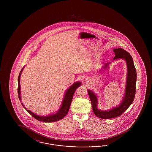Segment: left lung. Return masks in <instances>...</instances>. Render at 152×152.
Wrapping results in <instances>:
<instances>
[{"mask_svg": "<svg viewBox=\"0 0 152 152\" xmlns=\"http://www.w3.org/2000/svg\"><path fill=\"white\" fill-rule=\"evenodd\" d=\"M113 51L115 54L113 60L117 58H123L125 60L128 67L126 87L125 89V97L121 104L118 107L112 109L108 111H101L98 109L97 107V100L96 96L91 91H88V94L91 101L92 109L94 115L102 119L113 118L121 115L132 104L136 94L137 73L133 63V58L129 53L123 48H120L115 49ZM109 63H106L104 65V68H107Z\"/></svg>", "mask_w": 152, "mask_h": 152, "instance_id": "obj_1", "label": "left lung"}]
</instances>
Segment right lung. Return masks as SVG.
<instances>
[{
	"instance_id": "add662e5",
	"label": "right lung",
	"mask_w": 152,
	"mask_h": 152,
	"mask_svg": "<svg viewBox=\"0 0 152 152\" xmlns=\"http://www.w3.org/2000/svg\"><path fill=\"white\" fill-rule=\"evenodd\" d=\"M23 68H22L20 72L19 73V77H18V93L19 100L21 102V97H20V77L21 75ZM81 85V83L79 82L75 83L73 85L70 87L67 91L65 93V96L64 98V100L62 102V105L60 109L58 112L54 115H50V116H45V117H41V116H37L35 114L32 113L29 110H27L26 108V107L24 106V105L22 103L23 107L27 110V111L29 113L31 116H33L36 120L39 121H41L45 123H50V122H55L58 121L62 118H63L65 117L66 114L68 113L69 109L70 108L73 96L75 94V92L77 87H79Z\"/></svg>"
}]
</instances>
